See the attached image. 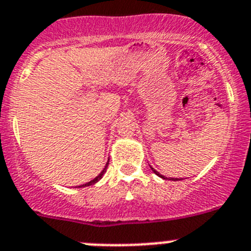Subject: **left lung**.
<instances>
[{
    "instance_id": "8db88e82",
    "label": "left lung",
    "mask_w": 251,
    "mask_h": 251,
    "mask_svg": "<svg viewBox=\"0 0 251 251\" xmlns=\"http://www.w3.org/2000/svg\"><path fill=\"white\" fill-rule=\"evenodd\" d=\"M150 167H151V166H150ZM151 170H152V171H153V173H156V175H157V176H158V177H161V178H163V179H171V181H178V179H177V178H166L165 176H162V175H161V173H158V172H157V171L154 170V168H153V167H151Z\"/></svg>"
}]
</instances>
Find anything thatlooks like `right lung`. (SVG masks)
Instances as JSON below:
<instances>
[{
  "mask_svg": "<svg viewBox=\"0 0 251 251\" xmlns=\"http://www.w3.org/2000/svg\"><path fill=\"white\" fill-rule=\"evenodd\" d=\"M107 165H109V161H107V162H106V165H105L104 170H102L101 172H100L99 175H98L97 177H95V178H94V179H91V181H90V182H88V183H85V184H81V186H79V187H88V186H93V184H95V183H97V182H99L100 179L102 178V176H104V173L106 172ZM79 187H78V188H79Z\"/></svg>",
  "mask_w": 251,
  "mask_h": 251,
  "instance_id": "add662e5",
  "label": "right lung"
}]
</instances>
